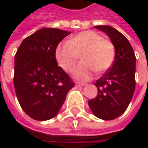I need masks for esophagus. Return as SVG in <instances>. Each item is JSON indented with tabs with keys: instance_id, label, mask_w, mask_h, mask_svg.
Returning <instances> with one entry per match:
<instances>
[{
	"instance_id": "34e87169",
	"label": "esophagus",
	"mask_w": 148,
	"mask_h": 148,
	"mask_svg": "<svg viewBox=\"0 0 148 148\" xmlns=\"http://www.w3.org/2000/svg\"><path fill=\"white\" fill-rule=\"evenodd\" d=\"M75 86H86V84L85 83H81V82H76Z\"/></svg>"
}]
</instances>
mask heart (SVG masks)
Segmentation results:
<instances>
[{
  "instance_id": "1",
  "label": "heart",
  "mask_w": 148,
  "mask_h": 148,
  "mask_svg": "<svg viewBox=\"0 0 148 148\" xmlns=\"http://www.w3.org/2000/svg\"><path fill=\"white\" fill-rule=\"evenodd\" d=\"M80 54L83 62L74 69L73 75L77 79L87 80L95 70L101 73L112 65L115 48L98 32L85 31L74 35L68 42L60 44L56 49L58 64L68 72L74 69Z\"/></svg>"
}]
</instances>
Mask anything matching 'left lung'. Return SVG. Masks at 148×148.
<instances>
[{
    "instance_id": "left-lung-1",
    "label": "left lung",
    "mask_w": 148,
    "mask_h": 148,
    "mask_svg": "<svg viewBox=\"0 0 148 148\" xmlns=\"http://www.w3.org/2000/svg\"><path fill=\"white\" fill-rule=\"evenodd\" d=\"M110 39L116 50L111 68L96 80V98L88 101L89 107L97 117L113 120L125 112L135 89V56L129 40L110 25H97Z\"/></svg>"
}]
</instances>
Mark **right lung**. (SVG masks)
<instances>
[{
	"label": "right lung",
	"mask_w": 148,
	"mask_h": 148,
	"mask_svg": "<svg viewBox=\"0 0 148 148\" xmlns=\"http://www.w3.org/2000/svg\"><path fill=\"white\" fill-rule=\"evenodd\" d=\"M71 32L43 28L25 38L14 56L15 92L23 110L32 119L55 117L74 86L67 73L57 65L56 49Z\"/></svg>",
	"instance_id": "obj_1"
}]
</instances>
